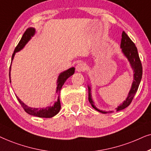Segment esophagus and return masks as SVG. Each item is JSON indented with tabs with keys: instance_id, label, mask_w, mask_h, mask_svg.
I'll return each instance as SVG.
<instances>
[{
	"instance_id": "34e87169",
	"label": "esophagus",
	"mask_w": 151,
	"mask_h": 151,
	"mask_svg": "<svg viewBox=\"0 0 151 151\" xmlns=\"http://www.w3.org/2000/svg\"><path fill=\"white\" fill-rule=\"evenodd\" d=\"M86 64L83 63V62H80V63H78L77 66H76V71L79 72H83L86 70Z\"/></svg>"
}]
</instances>
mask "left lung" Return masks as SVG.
<instances>
[{"mask_svg": "<svg viewBox=\"0 0 151 151\" xmlns=\"http://www.w3.org/2000/svg\"><path fill=\"white\" fill-rule=\"evenodd\" d=\"M120 47L122 48V52L124 54V55L126 57L128 61H129L131 66L132 69L133 70V82H132L131 88H130L129 93L128 94L127 98L123 103L120 104L117 108H116V111H119L128 107L130 105L131 101H132L134 94H136L137 89L139 86L140 81L142 80V63L140 61L137 49L134 43L131 41L129 37L126 35L125 32H122V41H121V45ZM88 100L91 104L92 108H94L98 112H101V113L106 114L109 113V112H112L113 111H104L98 109L97 108L94 106V103L92 100V94H91V87L90 86H88Z\"/></svg>", "mask_w": 151, "mask_h": 151, "instance_id": "obj_1", "label": "left lung"}]
</instances>
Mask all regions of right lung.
<instances>
[{"mask_svg": "<svg viewBox=\"0 0 151 151\" xmlns=\"http://www.w3.org/2000/svg\"><path fill=\"white\" fill-rule=\"evenodd\" d=\"M36 30L34 27H29L28 29H26L25 33L23 34V37H22L21 41H19V44H18L17 47H16L12 57V62L14 57L15 54L17 52H19L20 50H21L23 48L25 47V45L28 43V41L31 39L32 37H34V35H35ZM12 65V63H11ZM11 65L9 68V81L11 82V78H10V71H11ZM74 68H70L69 69L65 70V71L62 72L61 73L58 77L57 82V90H56V93L59 94L58 96L57 101H55V103L54 104V105L52 106H48L45 108H31L25 105L21 99H19L18 96H17L18 101H19V103L21 104L22 107L23 108V109L25 110V111L28 113L30 115H33L38 116V117H43V118H51L52 116H55L56 114L59 113L61 109V103H60V99H59V94L61 92V89L62 86H63L64 83H65L66 80L69 78L70 76H72V74L74 73Z\"/></svg>", "mask_w": 151, "mask_h": 151, "instance_id": "obj_1", "label": "right lung"}]
</instances>
